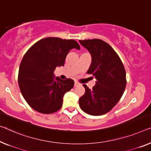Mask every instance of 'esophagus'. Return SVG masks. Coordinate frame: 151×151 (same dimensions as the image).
<instances>
[{
  "instance_id": "1",
  "label": "esophagus",
  "mask_w": 151,
  "mask_h": 151,
  "mask_svg": "<svg viewBox=\"0 0 151 151\" xmlns=\"http://www.w3.org/2000/svg\"><path fill=\"white\" fill-rule=\"evenodd\" d=\"M80 85L79 83H78V82H76V81L75 82V87L78 86V85Z\"/></svg>"
}]
</instances>
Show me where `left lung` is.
Segmentation results:
<instances>
[{"label":"left lung","mask_w":151,"mask_h":151,"mask_svg":"<svg viewBox=\"0 0 151 151\" xmlns=\"http://www.w3.org/2000/svg\"><path fill=\"white\" fill-rule=\"evenodd\" d=\"M79 42L91 55L87 73L97 79L91 89L83 85L85 93L79 98V106L87 114L102 115L111 111L123 96L127 83L124 66L116 51L104 40L94 39Z\"/></svg>","instance_id":"1"}]
</instances>
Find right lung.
I'll use <instances>...</instances> for the list:
<instances>
[{"label":"right lung","instance_id":"add662e5","mask_svg":"<svg viewBox=\"0 0 151 151\" xmlns=\"http://www.w3.org/2000/svg\"><path fill=\"white\" fill-rule=\"evenodd\" d=\"M74 48L80 49L75 40L48 37L37 41L24 55L18 84L27 103L36 111L51 114L62 108L64 95L75 82L55 77L53 72L57 66H64L66 55Z\"/></svg>","mask_w":151,"mask_h":151}]
</instances>
